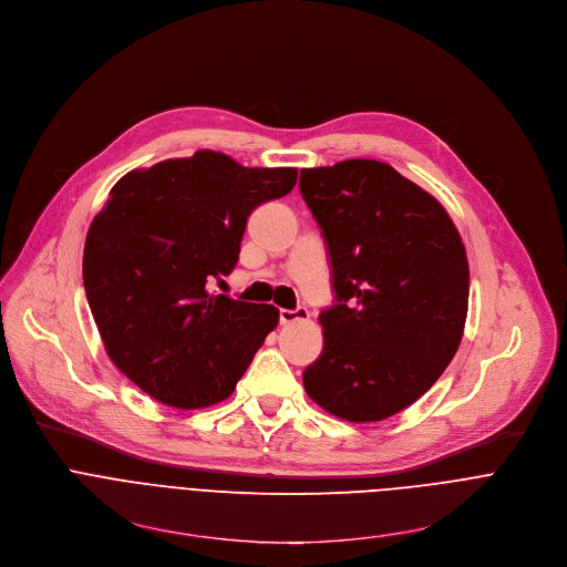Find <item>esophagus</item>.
<instances>
[{"label":"esophagus","mask_w":567,"mask_h":567,"mask_svg":"<svg viewBox=\"0 0 567 567\" xmlns=\"http://www.w3.org/2000/svg\"><path fill=\"white\" fill-rule=\"evenodd\" d=\"M308 308L303 306H297V308H279V322L281 324H292V322H301V320H308Z\"/></svg>","instance_id":"obj_1"}]
</instances>
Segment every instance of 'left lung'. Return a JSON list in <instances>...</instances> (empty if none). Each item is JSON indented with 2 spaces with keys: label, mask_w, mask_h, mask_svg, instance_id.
I'll use <instances>...</instances> for the list:
<instances>
[{
  "label": "left lung",
  "mask_w": 567,
  "mask_h": 567,
  "mask_svg": "<svg viewBox=\"0 0 567 567\" xmlns=\"http://www.w3.org/2000/svg\"><path fill=\"white\" fill-rule=\"evenodd\" d=\"M322 229L333 306L306 394L347 421H383L423 396L453 360L468 310V261L446 209L385 162L303 168Z\"/></svg>",
  "instance_id": "1"
}]
</instances>
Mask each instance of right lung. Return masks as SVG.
I'll list each match as a JSON object with an SVG mask.
<instances>
[{
    "label": "right lung",
    "instance_id": "obj_1",
    "mask_svg": "<svg viewBox=\"0 0 567 567\" xmlns=\"http://www.w3.org/2000/svg\"><path fill=\"white\" fill-rule=\"evenodd\" d=\"M295 168H245L198 151L123 175L92 220L83 284L112 362L159 403L227 399L279 310L207 284L227 277L249 214L292 192Z\"/></svg>",
    "mask_w": 567,
    "mask_h": 567
}]
</instances>
